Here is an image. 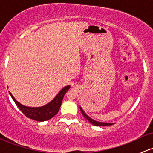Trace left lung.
Listing matches in <instances>:
<instances>
[{
	"mask_svg": "<svg viewBox=\"0 0 153 153\" xmlns=\"http://www.w3.org/2000/svg\"><path fill=\"white\" fill-rule=\"evenodd\" d=\"M80 109H81V113H82V115H84V118H85L86 119H87L88 121H89L91 124H93L94 126H109V125L112 124H109V123H102V122H98V121H95V120H93V119H92L91 118H89V117L85 113V112H84V111L81 109V107H80Z\"/></svg>",
	"mask_w": 153,
	"mask_h": 153,
	"instance_id": "8db88e82",
	"label": "left lung"
}]
</instances>
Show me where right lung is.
Listing matches in <instances>:
<instances>
[{
	"mask_svg": "<svg viewBox=\"0 0 153 153\" xmlns=\"http://www.w3.org/2000/svg\"><path fill=\"white\" fill-rule=\"evenodd\" d=\"M69 88H70V86H65L64 89L60 91L59 93L57 95V96L50 103H49L47 105L41 106V107L36 108L27 107V106L22 105L15 99V98L12 96V94H10L12 96L13 101L16 104V105L21 109V111L24 113L25 116L32 120H35V121H45L52 118V117H54L58 113V110L61 107L64 95L69 90Z\"/></svg>",
	"mask_w": 153,
	"mask_h": 153,
	"instance_id": "obj_1",
	"label": "right lung"
}]
</instances>
